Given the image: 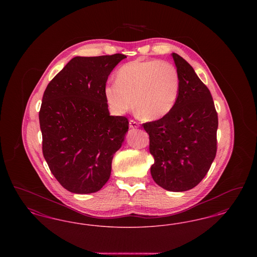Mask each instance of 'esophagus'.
Returning <instances> with one entry per match:
<instances>
[{
    "label": "esophagus",
    "mask_w": 257,
    "mask_h": 257,
    "mask_svg": "<svg viewBox=\"0 0 257 257\" xmlns=\"http://www.w3.org/2000/svg\"><path fill=\"white\" fill-rule=\"evenodd\" d=\"M139 126H140V124L137 122V121L133 120V119L129 121V127H130V128H133V129H134V128H138Z\"/></svg>",
    "instance_id": "obj_1"
}]
</instances>
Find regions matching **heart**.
<instances>
[{"label": "heart", "instance_id": "obj_1", "mask_svg": "<svg viewBox=\"0 0 257 257\" xmlns=\"http://www.w3.org/2000/svg\"><path fill=\"white\" fill-rule=\"evenodd\" d=\"M181 87L175 65L161 60L138 59L122 65L115 83L104 88V96L116 114L134 108L147 120H158L174 108Z\"/></svg>", "mask_w": 257, "mask_h": 257}]
</instances>
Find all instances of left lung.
<instances>
[{"label": "left lung", "mask_w": 257, "mask_h": 257, "mask_svg": "<svg viewBox=\"0 0 257 257\" xmlns=\"http://www.w3.org/2000/svg\"><path fill=\"white\" fill-rule=\"evenodd\" d=\"M171 55L181 78L178 100L167 116L143 126L154 158L153 180L165 190L185 192L204 178L216 157L218 113L194 68L179 55Z\"/></svg>", "instance_id": "8db88e82"}]
</instances>
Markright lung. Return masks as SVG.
Listing matches in <instances>:
<instances>
[{
  "mask_svg": "<svg viewBox=\"0 0 257 257\" xmlns=\"http://www.w3.org/2000/svg\"><path fill=\"white\" fill-rule=\"evenodd\" d=\"M126 56L75 57L46 87L39 110L42 152L61 186L91 194L109 180L129 122L110 115L104 88Z\"/></svg>",
  "mask_w": 257,
  "mask_h": 257,
  "instance_id": "1",
  "label": "right lung"
}]
</instances>
